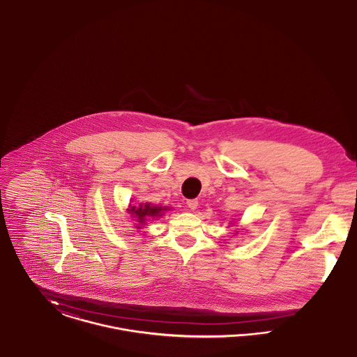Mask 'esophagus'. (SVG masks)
I'll return each instance as SVG.
<instances>
[{"label":"esophagus","instance_id":"obj_1","mask_svg":"<svg viewBox=\"0 0 357 357\" xmlns=\"http://www.w3.org/2000/svg\"><path fill=\"white\" fill-rule=\"evenodd\" d=\"M188 206L194 211V209H197V206H198V199H188Z\"/></svg>","mask_w":357,"mask_h":357}]
</instances>
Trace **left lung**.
<instances>
[{
	"instance_id": "obj_1",
	"label": "left lung",
	"mask_w": 357,
	"mask_h": 357,
	"mask_svg": "<svg viewBox=\"0 0 357 357\" xmlns=\"http://www.w3.org/2000/svg\"><path fill=\"white\" fill-rule=\"evenodd\" d=\"M232 221H234V220H231V221H229V224H231V225H234V224H232ZM231 225H229V227H231ZM236 234H238V232H236Z\"/></svg>"
}]
</instances>
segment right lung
I'll return each mask as SVG.
<instances>
[{
    "label": "right lung",
    "instance_id": "add662e5",
    "mask_svg": "<svg viewBox=\"0 0 357 357\" xmlns=\"http://www.w3.org/2000/svg\"><path fill=\"white\" fill-rule=\"evenodd\" d=\"M169 209H171L169 206L145 202V204H129V208L126 211L130 215L132 221H135L133 227H136L139 231L144 227H146L151 221L160 219Z\"/></svg>",
    "mask_w": 357,
    "mask_h": 357
}]
</instances>
